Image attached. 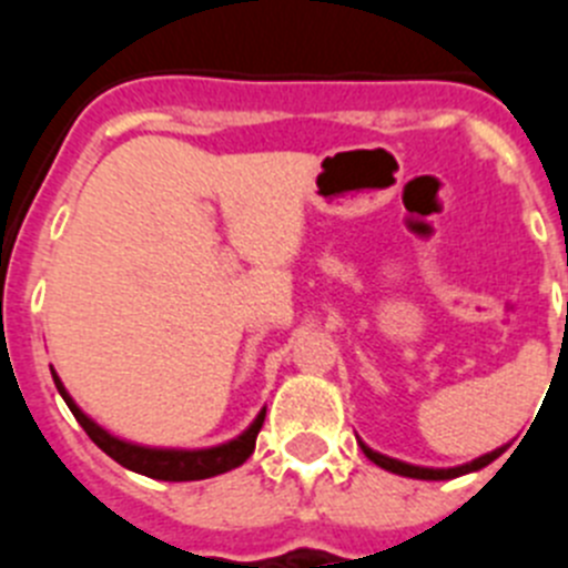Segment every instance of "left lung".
Returning <instances> with one entry per match:
<instances>
[{
  "instance_id": "8db88e82",
  "label": "left lung",
  "mask_w": 568,
  "mask_h": 568,
  "mask_svg": "<svg viewBox=\"0 0 568 568\" xmlns=\"http://www.w3.org/2000/svg\"><path fill=\"white\" fill-rule=\"evenodd\" d=\"M358 446H361V453L373 460L375 466H381V469H386V471H393V475H404V478H415V480H453V478H460V475H469V471L484 469V466H489L491 460H498L500 455L509 449V444H504V446H498V449H491V453L480 455V458L469 460V464L446 466V469H438V466H415V464H406V460L389 458V455H381V453H375V449H369L364 440H358Z\"/></svg>"
}]
</instances>
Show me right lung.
<instances>
[{
    "label": "right lung",
    "mask_w": 568,
    "mask_h": 568,
    "mask_svg": "<svg viewBox=\"0 0 568 568\" xmlns=\"http://www.w3.org/2000/svg\"><path fill=\"white\" fill-rule=\"evenodd\" d=\"M50 375H53V384H57L59 395L64 398L68 409L73 413V418L82 424V429L88 433V438L102 449L104 455L122 464L124 469L139 471V475H148L155 480H204L215 478V475H224V471L235 469L244 460L253 455L255 438H258V429L264 424V415H267V406L255 415L253 424L239 435V438L227 440V444L207 446V449H159V446H139L130 444V440L115 438L110 435L104 426H99L90 415L82 413V406L70 398V393L64 389L62 378L57 375V369L50 366Z\"/></svg>",
    "instance_id": "right-lung-1"
}]
</instances>
